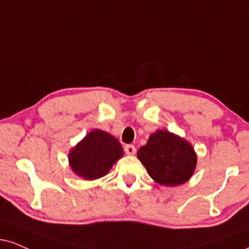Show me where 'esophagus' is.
Segmentation results:
<instances>
[{
  "label": "esophagus",
  "mask_w": 249,
  "mask_h": 249,
  "mask_svg": "<svg viewBox=\"0 0 249 249\" xmlns=\"http://www.w3.org/2000/svg\"><path fill=\"white\" fill-rule=\"evenodd\" d=\"M125 153L127 155H133L136 153V147L133 145H127L125 146Z\"/></svg>",
  "instance_id": "obj_1"
}]
</instances>
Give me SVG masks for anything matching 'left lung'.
<instances>
[{"label": "left lung", "instance_id": "obj_1", "mask_svg": "<svg viewBox=\"0 0 249 249\" xmlns=\"http://www.w3.org/2000/svg\"><path fill=\"white\" fill-rule=\"evenodd\" d=\"M137 157L148 175L166 187H178L189 181L197 164L193 145L184 138L164 130L152 133Z\"/></svg>", "mask_w": 249, "mask_h": 249}]
</instances>
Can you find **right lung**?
Instances as JSON below:
<instances>
[{
	"label": "right lung",
	"mask_w": 249,
	"mask_h": 249,
	"mask_svg": "<svg viewBox=\"0 0 249 249\" xmlns=\"http://www.w3.org/2000/svg\"><path fill=\"white\" fill-rule=\"evenodd\" d=\"M123 155L124 151L117 138L95 128L71 149L68 162L75 175L92 181L106 176Z\"/></svg>",
	"instance_id": "right-lung-1"
}]
</instances>
